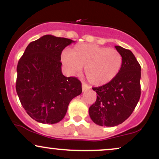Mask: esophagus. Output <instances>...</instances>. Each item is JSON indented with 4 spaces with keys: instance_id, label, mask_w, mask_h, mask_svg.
I'll return each instance as SVG.
<instances>
[{
    "instance_id": "1",
    "label": "esophagus",
    "mask_w": 159,
    "mask_h": 159,
    "mask_svg": "<svg viewBox=\"0 0 159 159\" xmlns=\"http://www.w3.org/2000/svg\"><path fill=\"white\" fill-rule=\"evenodd\" d=\"M89 89H90V87H89V86H87L85 83H84L83 82V83H82V91H83V92H84V91L89 90Z\"/></svg>"
}]
</instances>
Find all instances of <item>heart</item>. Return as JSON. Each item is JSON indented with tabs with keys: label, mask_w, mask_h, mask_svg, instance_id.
Here are the masks:
<instances>
[{
	"label": "heart",
	"mask_w": 159,
	"mask_h": 159,
	"mask_svg": "<svg viewBox=\"0 0 159 159\" xmlns=\"http://www.w3.org/2000/svg\"><path fill=\"white\" fill-rule=\"evenodd\" d=\"M62 61L72 73H78L82 67H85L84 75L89 83L102 86L117 75L123 57L114 48L82 44L75 47L72 52L63 53Z\"/></svg>",
	"instance_id": "obj_1"
}]
</instances>
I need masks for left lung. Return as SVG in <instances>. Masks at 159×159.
Masks as SVG:
<instances>
[{"label": "left lung", "mask_w": 159, "mask_h": 159, "mask_svg": "<svg viewBox=\"0 0 159 159\" xmlns=\"http://www.w3.org/2000/svg\"><path fill=\"white\" fill-rule=\"evenodd\" d=\"M123 63L119 73L111 82L93 90L96 101L89 108L93 123L101 126H116L130 116L140 97L141 67L130 50L116 45Z\"/></svg>", "instance_id": "1"}]
</instances>
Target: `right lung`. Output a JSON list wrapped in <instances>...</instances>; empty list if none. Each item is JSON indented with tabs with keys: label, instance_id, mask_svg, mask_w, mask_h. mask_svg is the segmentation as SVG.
Returning <instances> with one entry per match:
<instances>
[{
	"label": "right lung",
	"instance_id": "add662e5",
	"mask_svg": "<svg viewBox=\"0 0 159 159\" xmlns=\"http://www.w3.org/2000/svg\"><path fill=\"white\" fill-rule=\"evenodd\" d=\"M72 39L45 35L31 42L17 66L16 89L27 114L36 121L54 124L63 119L81 83L62 73L61 53Z\"/></svg>",
	"mask_w": 159,
	"mask_h": 159
}]
</instances>
